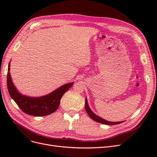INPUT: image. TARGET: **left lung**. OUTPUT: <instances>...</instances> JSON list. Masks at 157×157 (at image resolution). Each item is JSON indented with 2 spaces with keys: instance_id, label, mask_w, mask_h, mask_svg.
<instances>
[{
  "instance_id": "8db88e82",
  "label": "left lung",
  "mask_w": 157,
  "mask_h": 157,
  "mask_svg": "<svg viewBox=\"0 0 157 157\" xmlns=\"http://www.w3.org/2000/svg\"><path fill=\"white\" fill-rule=\"evenodd\" d=\"M85 109L86 113H88V114L89 115V117L91 118L92 120H94V121L102 123V124H105V125H117V124H120V123H123V121H118V122H112V121H107L103 118H102L101 117H99L97 115H96L91 109H90V107L88 105V101H87V98L86 97L85 98Z\"/></svg>"
}]
</instances>
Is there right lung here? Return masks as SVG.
I'll return each mask as SVG.
<instances>
[{"label":"right lung","mask_w":157,"mask_h":157,"mask_svg":"<svg viewBox=\"0 0 157 157\" xmlns=\"http://www.w3.org/2000/svg\"><path fill=\"white\" fill-rule=\"evenodd\" d=\"M10 62L8 65L7 86L11 97L25 113L34 117H43L52 114L59 108L63 94L73 85L67 83L56 89L52 93L39 97L22 95L14 85L10 74Z\"/></svg>","instance_id":"right-lung-1"}]
</instances>
